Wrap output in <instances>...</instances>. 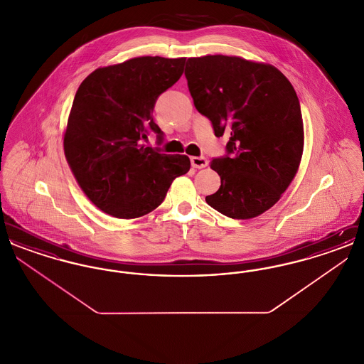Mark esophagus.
I'll return each instance as SVG.
<instances>
[{"label":"esophagus","mask_w":364,"mask_h":364,"mask_svg":"<svg viewBox=\"0 0 364 364\" xmlns=\"http://www.w3.org/2000/svg\"><path fill=\"white\" fill-rule=\"evenodd\" d=\"M191 164L196 169H202L208 166V159L205 156H191Z\"/></svg>","instance_id":"esophagus-1"}]
</instances>
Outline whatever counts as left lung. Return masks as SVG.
I'll return each instance as SVG.
<instances>
[{
  "mask_svg": "<svg viewBox=\"0 0 364 364\" xmlns=\"http://www.w3.org/2000/svg\"><path fill=\"white\" fill-rule=\"evenodd\" d=\"M191 97L226 154L213 158L221 187L206 202L221 214L248 220L274 206L289 187L303 153V119L289 80L273 65L240 57L187 60Z\"/></svg>",
  "mask_w": 364,
  "mask_h": 364,
  "instance_id": "8db88e82",
  "label": "left lung"
}]
</instances>
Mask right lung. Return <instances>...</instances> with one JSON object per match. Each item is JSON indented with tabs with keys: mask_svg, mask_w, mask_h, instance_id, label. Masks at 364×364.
<instances>
[{
	"mask_svg": "<svg viewBox=\"0 0 364 364\" xmlns=\"http://www.w3.org/2000/svg\"><path fill=\"white\" fill-rule=\"evenodd\" d=\"M186 58L136 57L98 68L77 88L64 150L88 199L116 218H138L158 208L187 156L164 154L144 144L164 132L153 119L158 97L180 79Z\"/></svg>",
	"mask_w": 364,
	"mask_h": 364,
	"instance_id": "right-lung-1",
	"label": "right lung"
}]
</instances>
